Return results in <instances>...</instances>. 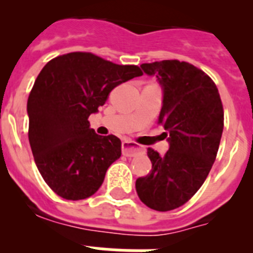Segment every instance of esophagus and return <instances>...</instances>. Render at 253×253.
<instances>
[{
  "label": "esophagus",
  "mask_w": 253,
  "mask_h": 253,
  "mask_svg": "<svg viewBox=\"0 0 253 253\" xmlns=\"http://www.w3.org/2000/svg\"><path fill=\"white\" fill-rule=\"evenodd\" d=\"M122 151L124 156L126 157H134L139 153H144V148L143 147L137 146L135 143L130 142V140H124L122 143Z\"/></svg>",
  "instance_id": "esophagus-1"
}]
</instances>
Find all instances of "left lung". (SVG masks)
<instances>
[{
	"label": "left lung",
	"mask_w": 253,
	"mask_h": 253,
	"mask_svg": "<svg viewBox=\"0 0 253 253\" xmlns=\"http://www.w3.org/2000/svg\"><path fill=\"white\" fill-rule=\"evenodd\" d=\"M163 88L158 124L169 149L165 156L148 148L152 169L135 181L142 203L158 211L184 205L195 195L216 158L224 126L218 88L202 69L177 59L140 66Z\"/></svg>",
	"instance_id": "8db88e82"
}]
</instances>
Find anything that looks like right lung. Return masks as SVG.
Returning <instances> with one entry per match:
<instances>
[{"mask_svg":"<svg viewBox=\"0 0 253 253\" xmlns=\"http://www.w3.org/2000/svg\"><path fill=\"white\" fill-rule=\"evenodd\" d=\"M143 72L101 57L73 51L53 58L38 75L28 99L29 142L44 181L67 200L90 198L122 156V142L90 128L116 86Z\"/></svg>","mask_w":253,"mask_h":253,"instance_id":"1","label":"right lung"}]
</instances>
